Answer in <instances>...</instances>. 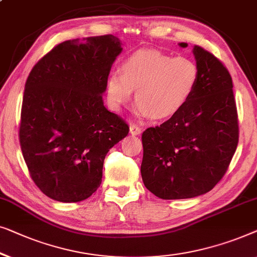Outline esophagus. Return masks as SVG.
Segmentation results:
<instances>
[{"label":"esophagus","instance_id":"34e87169","mask_svg":"<svg viewBox=\"0 0 257 257\" xmlns=\"http://www.w3.org/2000/svg\"><path fill=\"white\" fill-rule=\"evenodd\" d=\"M141 133H142V129H141L140 125L134 124V123L130 124V134H132V135L136 136V135H140Z\"/></svg>","mask_w":257,"mask_h":257}]
</instances>
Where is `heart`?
<instances>
[{
	"instance_id": "b5f03b06",
	"label": "heart",
	"mask_w": 257,
	"mask_h": 257,
	"mask_svg": "<svg viewBox=\"0 0 257 257\" xmlns=\"http://www.w3.org/2000/svg\"><path fill=\"white\" fill-rule=\"evenodd\" d=\"M199 70L193 60L157 50H140L124 60L121 72H110L106 92L110 106L120 109L136 89V113L165 118L177 113L196 88Z\"/></svg>"
}]
</instances>
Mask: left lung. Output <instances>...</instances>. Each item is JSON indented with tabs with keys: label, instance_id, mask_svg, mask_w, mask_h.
<instances>
[{
	"label": "left lung",
	"instance_id": "left-lung-1",
	"mask_svg": "<svg viewBox=\"0 0 257 257\" xmlns=\"http://www.w3.org/2000/svg\"><path fill=\"white\" fill-rule=\"evenodd\" d=\"M193 55L199 78L192 95L164 123L142 134L141 175L147 189L161 199H187L211 191L237 147L232 77L201 46H193Z\"/></svg>",
	"mask_w": 257,
	"mask_h": 257
}]
</instances>
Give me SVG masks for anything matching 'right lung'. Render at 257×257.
Segmentation results:
<instances>
[{
    "label": "right lung",
    "mask_w": 257,
    "mask_h": 257,
    "mask_svg": "<svg viewBox=\"0 0 257 257\" xmlns=\"http://www.w3.org/2000/svg\"><path fill=\"white\" fill-rule=\"evenodd\" d=\"M122 51L113 35L66 41L32 67L25 82L20 143L30 176L45 196L87 199L102 178L104 157L129 125L103 106L111 65Z\"/></svg>",
    "instance_id": "1"
}]
</instances>
